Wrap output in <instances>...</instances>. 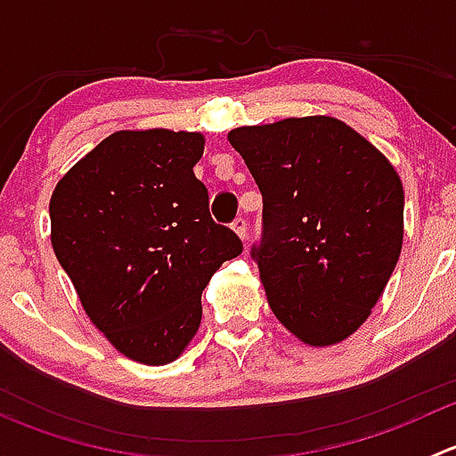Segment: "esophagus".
<instances>
[{"label": "esophagus", "instance_id": "34e87169", "mask_svg": "<svg viewBox=\"0 0 456 456\" xmlns=\"http://www.w3.org/2000/svg\"><path fill=\"white\" fill-rule=\"evenodd\" d=\"M232 229L238 233V238H240V240H247V220L245 218L233 220Z\"/></svg>", "mask_w": 456, "mask_h": 456}]
</instances>
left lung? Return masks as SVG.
I'll use <instances>...</instances> for the list:
<instances>
[{
  "label": "left lung",
  "instance_id": "left-lung-1",
  "mask_svg": "<svg viewBox=\"0 0 456 456\" xmlns=\"http://www.w3.org/2000/svg\"><path fill=\"white\" fill-rule=\"evenodd\" d=\"M262 194L251 249L273 315L305 344L355 333L403 242V187L390 160L333 117L229 132Z\"/></svg>",
  "mask_w": 456,
  "mask_h": 456
}]
</instances>
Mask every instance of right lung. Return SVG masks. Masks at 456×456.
Here are the masks:
<instances>
[{
    "instance_id": "1",
    "label": "right lung",
    "mask_w": 456,
    "mask_h": 456,
    "mask_svg": "<svg viewBox=\"0 0 456 456\" xmlns=\"http://www.w3.org/2000/svg\"><path fill=\"white\" fill-rule=\"evenodd\" d=\"M199 132L121 130L57 183L50 240L92 324L147 366L176 360L200 326V296L242 242L209 216L194 176Z\"/></svg>"
}]
</instances>
